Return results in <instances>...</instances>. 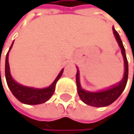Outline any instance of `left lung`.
<instances>
[{
  "label": "left lung",
  "mask_w": 134,
  "mask_h": 134,
  "mask_svg": "<svg viewBox=\"0 0 134 134\" xmlns=\"http://www.w3.org/2000/svg\"><path fill=\"white\" fill-rule=\"evenodd\" d=\"M113 34L116 38V40L118 42V45L121 50V53L124 58V63H125V74L123 79L121 80L119 83L116 85H113L110 88H108L106 90L92 92L83 90L80 83V72L79 70H77L76 73V84H77V90H78V94L80 98L82 100V101L87 104L94 106V107H105L113 103L118 97H119L121 93L123 92L124 89L125 88V86L128 80V74H129V66H128V61L125 55V51L123 46L122 41L118 34L114 28H113Z\"/></svg>",
  "instance_id": "left-lung-1"
}]
</instances>
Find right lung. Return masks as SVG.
I'll return each instance as SVG.
<instances>
[{
  "label": "right lung",
  "instance_id": "obj_1",
  "mask_svg": "<svg viewBox=\"0 0 134 134\" xmlns=\"http://www.w3.org/2000/svg\"><path fill=\"white\" fill-rule=\"evenodd\" d=\"M13 42L12 43L11 47L6 54V59H5V78H6L8 87H9V89L12 92L13 95L16 97L19 101H21L23 104L33 105V104H39L45 103L46 101H47L54 94L56 83H57V81L60 79L61 75H63V69H62V71L59 72L58 76L56 77L54 81L48 87H45V88H34V87H26V86L19 84L16 81H14V80L12 78L10 71H9V52L13 47Z\"/></svg>",
  "mask_w": 134,
  "mask_h": 134
}]
</instances>
